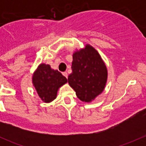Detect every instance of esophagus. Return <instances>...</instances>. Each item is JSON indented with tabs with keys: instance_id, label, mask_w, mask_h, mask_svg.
<instances>
[{
	"instance_id": "obj_1",
	"label": "esophagus",
	"mask_w": 146,
	"mask_h": 146,
	"mask_svg": "<svg viewBox=\"0 0 146 146\" xmlns=\"http://www.w3.org/2000/svg\"><path fill=\"white\" fill-rule=\"evenodd\" d=\"M63 75H64L66 78H68V73H66V72H64V73H63Z\"/></svg>"
}]
</instances>
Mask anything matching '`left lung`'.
Returning <instances> with one entry per match:
<instances>
[{
  "instance_id": "obj_1",
  "label": "left lung",
  "mask_w": 146,
  "mask_h": 146,
  "mask_svg": "<svg viewBox=\"0 0 146 146\" xmlns=\"http://www.w3.org/2000/svg\"><path fill=\"white\" fill-rule=\"evenodd\" d=\"M71 68L68 81L80 100L89 102L102 92L107 79V68L93 47L87 45L75 52Z\"/></svg>"
}]
</instances>
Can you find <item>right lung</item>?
<instances>
[{
    "instance_id": "1",
    "label": "right lung",
    "mask_w": 146,
    "mask_h": 146,
    "mask_svg": "<svg viewBox=\"0 0 146 146\" xmlns=\"http://www.w3.org/2000/svg\"><path fill=\"white\" fill-rule=\"evenodd\" d=\"M32 80L38 95L45 102L54 100L58 88L67 82V78L58 70H53L49 65L44 64L39 65Z\"/></svg>"
}]
</instances>
